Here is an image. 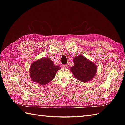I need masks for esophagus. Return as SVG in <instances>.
Segmentation results:
<instances>
[{"instance_id": "1", "label": "esophagus", "mask_w": 125, "mask_h": 125, "mask_svg": "<svg viewBox=\"0 0 125 125\" xmlns=\"http://www.w3.org/2000/svg\"><path fill=\"white\" fill-rule=\"evenodd\" d=\"M62 68H68V66L67 65H62Z\"/></svg>"}]
</instances>
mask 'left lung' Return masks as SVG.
<instances>
[{
  "label": "left lung",
  "mask_w": 125,
  "mask_h": 125,
  "mask_svg": "<svg viewBox=\"0 0 125 125\" xmlns=\"http://www.w3.org/2000/svg\"><path fill=\"white\" fill-rule=\"evenodd\" d=\"M74 66L70 70L77 80L83 82L91 80L96 73L97 66L84 56L79 55L73 58Z\"/></svg>",
  "instance_id": "8db88e82"
}]
</instances>
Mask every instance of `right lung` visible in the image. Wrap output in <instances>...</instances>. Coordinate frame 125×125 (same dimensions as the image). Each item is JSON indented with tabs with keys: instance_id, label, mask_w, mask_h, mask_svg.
Returning <instances> with one entry per match:
<instances>
[{
	"instance_id": "obj_1",
	"label": "right lung",
	"mask_w": 125,
	"mask_h": 125,
	"mask_svg": "<svg viewBox=\"0 0 125 125\" xmlns=\"http://www.w3.org/2000/svg\"><path fill=\"white\" fill-rule=\"evenodd\" d=\"M61 68L55 65L50 58L44 57L33 62L30 68V76L32 80L42 85H45L53 79Z\"/></svg>"
}]
</instances>
